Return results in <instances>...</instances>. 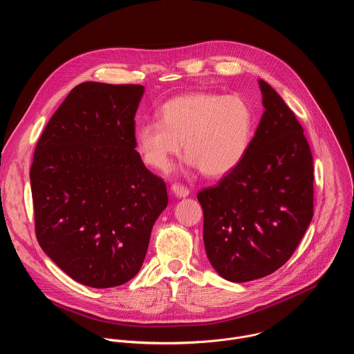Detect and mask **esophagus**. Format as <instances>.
I'll return each instance as SVG.
<instances>
[{
	"instance_id": "1",
	"label": "esophagus",
	"mask_w": 354,
	"mask_h": 354,
	"mask_svg": "<svg viewBox=\"0 0 354 354\" xmlns=\"http://www.w3.org/2000/svg\"><path fill=\"white\" fill-rule=\"evenodd\" d=\"M171 190L172 193L176 196V197H187L189 196V189L180 183H174L171 186Z\"/></svg>"
}]
</instances>
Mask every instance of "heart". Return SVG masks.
Segmentation results:
<instances>
[{
    "label": "heart",
    "mask_w": 354,
    "mask_h": 354,
    "mask_svg": "<svg viewBox=\"0 0 354 354\" xmlns=\"http://www.w3.org/2000/svg\"><path fill=\"white\" fill-rule=\"evenodd\" d=\"M158 116L137 126L136 148L144 164L161 172L169 169L185 141L190 167L210 178L225 176L242 162L254 136V112L238 95H180L165 102Z\"/></svg>",
    "instance_id": "1"
}]
</instances>
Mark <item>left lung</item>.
Here are the masks:
<instances>
[{
  "mask_svg": "<svg viewBox=\"0 0 354 354\" xmlns=\"http://www.w3.org/2000/svg\"><path fill=\"white\" fill-rule=\"evenodd\" d=\"M265 112L242 162L200 190L207 258L225 280L272 274L294 254L314 216L308 141L281 96L259 80Z\"/></svg>",
  "mask_w": 354,
  "mask_h": 354,
  "instance_id": "8db88e82",
  "label": "left lung"
}]
</instances>
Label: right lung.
<instances>
[{"label":"right lung","instance_id":"1","mask_svg":"<svg viewBox=\"0 0 354 354\" xmlns=\"http://www.w3.org/2000/svg\"><path fill=\"white\" fill-rule=\"evenodd\" d=\"M142 85L82 82L44 127L30 167L35 231L75 281L109 288L133 279L168 206L165 182L136 148Z\"/></svg>","mask_w":354,"mask_h":354}]
</instances>
